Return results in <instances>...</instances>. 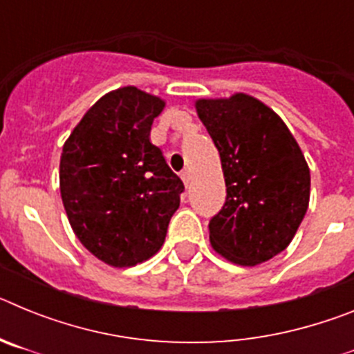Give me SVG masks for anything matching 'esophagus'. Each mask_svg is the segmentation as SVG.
<instances>
[{"instance_id":"1","label":"esophagus","mask_w":354,"mask_h":354,"mask_svg":"<svg viewBox=\"0 0 354 354\" xmlns=\"http://www.w3.org/2000/svg\"><path fill=\"white\" fill-rule=\"evenodd\" d=\"M180 179H183V183H184V186H189V180H192V174H189V171L187 170H184L183 174H180Z\"/></svg>"}]
</instances>
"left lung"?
Returning <instances> with one entry per match:
<instances>
[{"label":"left lung","instance_id":"left-lung-1","mask_svg":"<svg viewBox=\"0 0 354 354\" xmlns=\"http://www.w3.org/2000/svg\"><path fill=\"white\" fill-rule=\"evenodd\" d=\"M196 113L220 152L227 198L209 221L212 248L257 266L289 246L310 198V170L283 120L255 97L198 99Z\"/></svg>","mask_w":354,"mask_h":354}]
</instances>
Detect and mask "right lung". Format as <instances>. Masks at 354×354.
<instances>
[{"mask_svg": "<svg viewBox=\"0 0 354 354\" xmlns=\"http://www.w3.org/2000/svg\"><path fill=\"white\" fill-rule=\"evenodd\" d=\"M165 108L136 86L106 93L64 145L60 193L72 230L99 261L129 268L161 248L184 184L150 143Z\"/></svg>", "mask_w": 354, "mask_h": 354, "instance_id": "add662e5", "label": "right lung"}]
</instances>
